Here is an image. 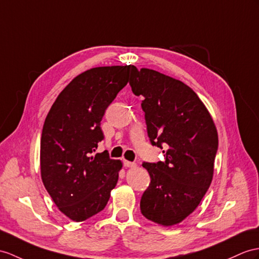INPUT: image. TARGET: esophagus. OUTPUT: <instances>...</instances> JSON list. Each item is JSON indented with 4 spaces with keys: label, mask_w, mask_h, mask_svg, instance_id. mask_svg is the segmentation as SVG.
Here are the masks:
<instances>
[{
    "label": "esophagus",
    "mask_w": 259,
    "mask_h": 259,
    "mask_svg": "<svg viewBox=\"0 0 259 259\" xmlns=\"http://www.w3.org/2000/svg\"><path fill=\"white\" fill-rule=\"evenodd\" d=\"M123 163H124V167H126V168H135L136 167L135 162H131L128 160H123Z\"/></svg>",
    "instance_id": "34e87169"
}]
</instances>
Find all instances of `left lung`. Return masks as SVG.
Masks as SVG:
<instances>
[{
  "mask_svg": "<svg viewBox=\"0 0 259 259\" xmlns=\"http://www.w3.org/2000/svg\"><path fill=\"white\" fill-rule=\"evenodd\" d=\"M130 84L145 99L150 143L168 148L165 161L144 162L150 184L142 195L141 211L151 222L172 226L197 209L214 172L219 137L202 101L180 80L151 69L134 67Z\"/></svg>",
  "mask_w": 259,
  "mask_h": 259,
  "instance_id": "8db88e82",
  "label": "left lung"
}]
</instances>
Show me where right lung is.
<instances>
[{
  "label": "right lung",
  "instance_id": "1",
  "mask_svg": "<svg viewBox=\"0 0 259 259\" xmlns=\"http://www.w3.org/2000/svg\"><path fill=\"white\" fill-rule=\"evenodd\" d=\"M134 66L97 67L77 75L49 110L40 138L42 184L60 212L82 222L102 211L122 161L93 153L103 140L106 108L127 84Z\"/></svg>",
  "mask_w": 259,
  "mask_h": 259
}]
</instances>
